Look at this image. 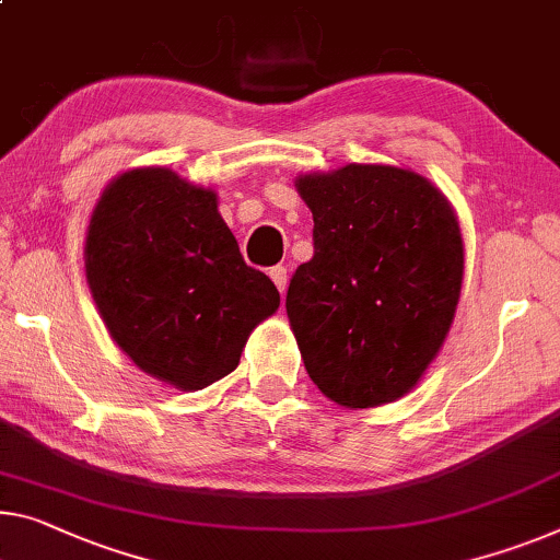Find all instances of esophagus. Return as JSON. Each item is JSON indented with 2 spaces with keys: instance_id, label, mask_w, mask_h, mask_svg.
<instances>
[{
  "instance_id": "esophagus-1",
  "label": "esophagus",
  "mask_w": 560,
  "mask_h": 560,
  "mask_svg": "<svg viewBox=\"0 0 560 560\" xmlns=\"http://www.w3.org/2000/svg\"><path fill=\"white\" fill-rule=\"evenodd\" d=\"M270 278L275 282V288H278L280 292H285V288H288V268H285V265H275V268H270Z\"/></svg>"
}]
</instances>
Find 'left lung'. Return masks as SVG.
Instances as JSON below:
<instances>
[{
  "label": "left lung",
  "instance_id": "1",
  "mask_svg": "<svg viewBox=\"0 0 560 560\" xmlns=\"http://www.w3.org/2000/svg\"><path fill=\"white\" fill-rule=\"evenodd\" d=\"M313 212V260L288 288L307 375L346 408H375L423 377L451 330L463 237L443 192L393 165L295 179Z\"/></svg>",
  "mask_w": 560,
  "mask_h": 560
}]
</instances>
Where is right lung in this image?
Returning a JSON list of instances; mask_svg holds the SVG:
<instances>
[{
  "label": "right lung",
  "instance_id": "add662e5",
  "mask_svg": "<svg viewBox=\"0 0 560 560\" xmlns=\"http://www.w3.org/2000/svg\"><path fill=\"white\" fill-rule=\"evenodd\" d=\"M84 272L112 340L179 390L237 368L247 338L280 305L218 212V195L167 167L112 179L92 212Z\"/></svg>",
  "mask_w": 560,
  "mask_h": 560
}]
</instances>
